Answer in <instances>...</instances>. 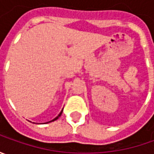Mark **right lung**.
Masks as SVG:
<instances>
[{"label": "right lung", "instance_id": "add662e5", "mask_svg": "<svg viewBox=\"0 0 154 154\" xmlns=\"http://www.w3.org/2000/svg\"><path fill=\"white\" fill-rule=\"evenodd\" d=\"M62 111H61V112H60V113H59V115L57 116L56 117H55V118H54L53 120H51V121H50V122H45V123H49V122H51L56 121V120H57V119H58V118H59V117H60V116H62Z\"/></svg>", "mask_w": 154, "mask_h": 154}]
</instances>
